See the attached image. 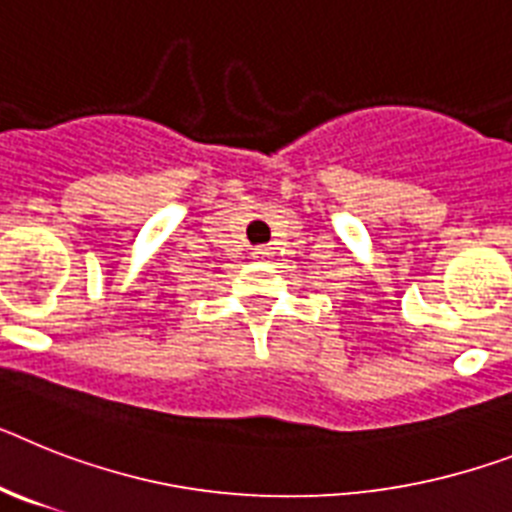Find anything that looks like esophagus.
<instances>
[{"label":"esophagus","instance_id":"1","mask_svg":"<svg viewBox=\"0 0 512 512\" xmlns=\"http://www.w3.org/2000/svg\"><path fill=\"white\" fill-rule=\"evenodd\" d=\"M272 253V248L269 246H259V248H253V259H266Z\"/></svg>","mask_w":512,"mask_h":512}]
</instances>
